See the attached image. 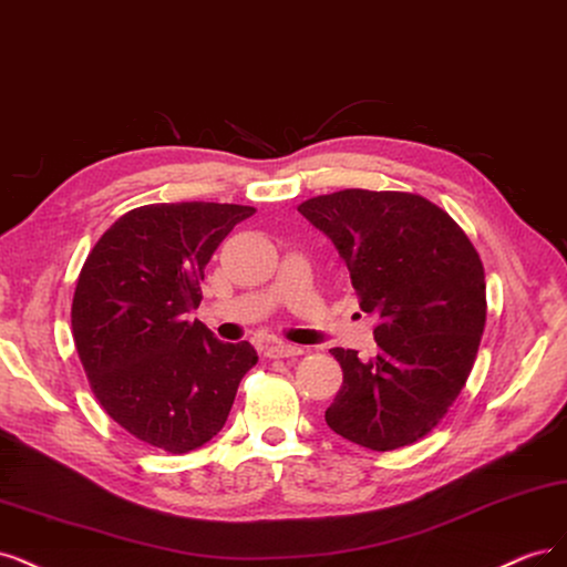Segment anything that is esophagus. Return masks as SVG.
Segmentation results:
<instances>
[{
  "mask_svg": "<svg viewBox=\"0 0 567 567\" xmlns=\"http://www.w3.org/2000/svg\"><path fill=\"white\" fill-rule=\"evenodd\" d=\"M264 351L268 358H297L303 351L299 346H291V343H282V341H270L264 346Z\"/></svg>",
  "mask_w": 567,
  "mask_h": 567,
  "instance_id": "obj_1",
  "label": "esophagus"
}]
</instances>
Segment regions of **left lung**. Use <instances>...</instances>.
I'll return each instance as SVG.
<instances>
[{
	"label": "left lung",
	"mask_w": 567,
	"mask_h": 567,
	"mask_svg": "<svg viewBox=\"0 0 567 567\" xmlns=\"http://www.w3.org/2000/svg\"><path fill=\"white\" fill-rule=\"evenodd\" d=\"M299 212L351 270L377 355L332 349L343 383L324 422L374 452L416 443L447 414L476 362L485 330V270L454 218L426 197L349 188Z\"/></svg>",
	"instance_id": "left-lung-1"
}]
</instances>
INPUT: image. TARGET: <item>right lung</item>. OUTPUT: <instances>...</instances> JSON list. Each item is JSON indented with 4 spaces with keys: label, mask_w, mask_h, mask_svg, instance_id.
Returning a JSON list of instances; mask_svg holds the SVG:
<instances>
[{
    "label": "right lung",
    "mask_w": 567,
    "mask_h": 567,
    "mask_svg": "<svg viewBox=\"0 0 567 567\" xmlns=\"http://www.w3.org/2000/svg\"><path fill=\"white\" fill-rule=\"evenodd\" d=\"M254 207L145 205L89 251L72 297V337L101 408L138 441L184 454L224 429L259 355L199 320V282L216 247Z\"/></svg>",
    "instance_id": "right-lung-1"
}]
</instances>
